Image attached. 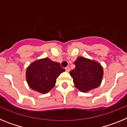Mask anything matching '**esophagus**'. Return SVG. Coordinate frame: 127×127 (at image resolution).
<instances>
[{"instance_id": "1", "label": "esophagus", "mask_w": 127, "mask_h": 127, "mask_svg": "<svg viewBox=\"0 0 127 127\" xmlns=\"http://www.w3.org/2000/svg\"><path fill=\"white\" fill-rule=\"evenodd\" d=\"M65 70L67 72H69L70 71V67H65Z\"/></svg>"}]
</instances>
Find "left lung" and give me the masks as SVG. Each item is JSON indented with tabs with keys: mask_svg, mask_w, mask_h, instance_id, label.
<instances>
[{
	"mask_svg": "<svg viewBox=\"0 0 127 127\" xmlns=\"http://www.w3.org/2000/svg\"><path fill=\"white\" fill-rule=\"evenodd\" d=\"M75 69L70 71L75 86L82 92L97 88L102 81L104 70L99 63L85 57H77Z\"/></svg>",
	"mask_w": 127,
	"mask_h": 127,
	"instance_id": "left-lung-1",
	"label": "left lung"
}]
</instances>
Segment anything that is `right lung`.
<instances>
[{"instance_id": "right-lung-1", "label": "right lung", "mask_w": 127, "mask_h": 127, "mask_svg": "<svg viewBox=\"0 0 127 127\" xmlns=\"http://www.w3.org/2000/svg\"><path fill=\"white\" fill-rule=\"evenodd\" d=\"M65 71L60 63L45 58L30 64L26 71V79L29 87L41 94L49 92L54 86L58 76Z\"/></svg>"}]
</instances>
